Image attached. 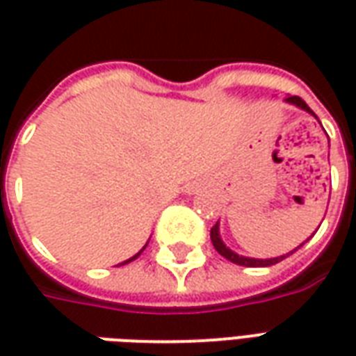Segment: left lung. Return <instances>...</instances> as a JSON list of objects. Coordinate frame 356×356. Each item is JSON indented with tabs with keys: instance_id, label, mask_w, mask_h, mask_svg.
<instances>
[{
	"instance_id": "8db88e82",
	"label": "left lung",
	"mask_w": 356,
	"mask_h": 356,
	"mask_svg": "<svg viewBox=\"0 0 356 356\" xmlns=\"http://www.w3.org/2000/svg\"><path fill=\"white\" fill-rule=\"evenodd\" d=\"M286 102H290V104H293V106H298V108L301 110H305V112H309V114H313L314 116V112L309 106H307V102L303 101V99H299V97H286L284 99ZM209 236H211V242H213V248H216L217 252L219 254L223 255L225 259H229L231 263H236V265H242V267H270V265H276L278 261H282V259H286L288 255L293 254L298 248H301L303 244H299L293 252H290V254H286V255H278V257H270V259H255V257H244V255H238L236 252H232L231 248H227L225 246V242L221 240V234H219V221H217L216 225H213V229H211V232H209Z\"/></svg>"
}]
</instances>
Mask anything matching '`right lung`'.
<instances>
[{"label":"right lung","mask_w":356,"mask_h":356,"mask_svg":"<svg viewBox=\"0 0 356 356\" xmlns=\"http://www.w3.org/2000/svg\"><path fill=\"white\" fill-rule=\"evenodd\" d=\"M147 246H148V242H147V244H145V246L140 248V252H137V254L133 255V257H129V259H125V261H124V263H120V265H125V263H129V261H133V259H137V257H139V255L143 254V250H145V248H147Z\"/></svg>","instance_id":"right-lung-1"}]
</instances>
